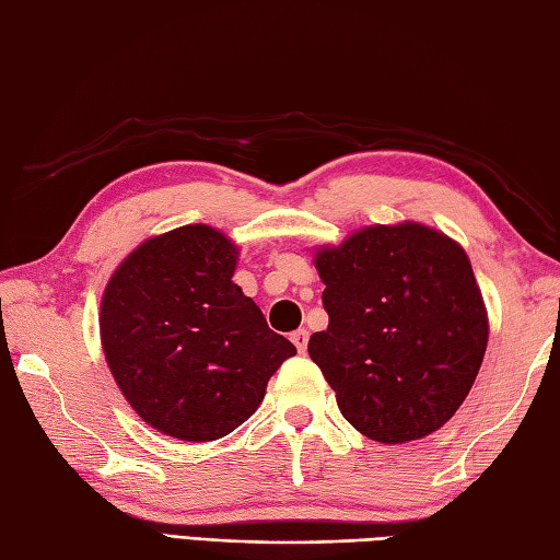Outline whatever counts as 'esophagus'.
<instances>
[{
    "mask_svg": "<svg viewBox=\"0 0 560 560\" xmlns=\"http://www.w3.org/2000/svg\"><path fill=\"white\" fill-rule=\"evenodd\" d=\"M292 343H294V348L300 350V352H306V343H310V330H306V328L294 330V334H292Z\"/></svg>",
    "mask_w": 560,
    "mask_h": 560,
    "instance_id": "obj_1",
    "label": "esophagus"
}]
</instances>
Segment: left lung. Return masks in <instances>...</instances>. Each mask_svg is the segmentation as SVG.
<instances>
[{"mask_svg":"<svg viewBox=\"0 0 560 560\" xmlns=\"http://www.w3.org/2000/svg\"><path fill=\"white\" fill-rule=\"evenodd\" d=\"M328 328L310 358L340 413L384 444L440 430L471 392L488 318L464 248L430 226H368L316 254Z\"/></svg>","mask_w":560,"mask_h":560,"instance_id":"8db88e82","label":"left lung"}]
</instances>
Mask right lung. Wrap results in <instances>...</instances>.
Masks as SVG:
<instances>
[{
    "label": "right lung",
    "mask_w": 560,
    "mask_h": 560,
    "mask_svg": "<svg viewBox=\"0 0 560 560\" xmlns=\"http://www.w3.org/2000/svg\"><path fill=\"white\" fill-rule=\"evenodd\" d=\"M238 248L208 224L154 236L113 272L101 343L122 396L147 425L210 442L256 413L296 348L232 282Z\"/></svg>",
    "instance_id": "1"
}]
</instances>
